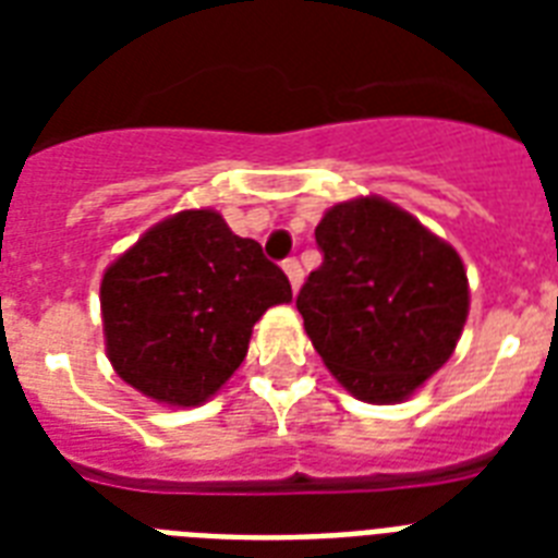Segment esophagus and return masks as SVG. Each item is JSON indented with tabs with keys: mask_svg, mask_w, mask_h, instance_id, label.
I'll use <instances>...</instances> for the list:
<instances>
[{
	"mask_svg": "<svg viewBox=\"0 0 558 558\" xmlns=\"http://www.w3.org/2000/svg\"><path fill=\"white\" fill-rule=\"evenodd\" d=\"M283 271H287L289 283H292V289H301V283H304V269H301V263L295 260V257H289V260H283Z\"/></svg>",
	"mask_w": 558,
	"mask_h": 558,
	"instance_id": "1",
	"label": "esophagus"
}]
</instances>
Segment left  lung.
Returning <instances> with one entry per match:
<instances>
[{"instance_id": "obj_1", "label": "left lung", "mask_w": 558, "mask_h": 558, "mask_svg": "<svg viewBox=\"0 0 558 558\" xmlns=\"http://www.w3.org/2000/svg\"><path fill=\"white\" fill-rule=\"evenodd\" d=\"M315 243L324 263L295 301L313 348L353 397L402 402L449 362L463 332L460 254L379 196L332 205Z\"/></svg>"}]
</instances>
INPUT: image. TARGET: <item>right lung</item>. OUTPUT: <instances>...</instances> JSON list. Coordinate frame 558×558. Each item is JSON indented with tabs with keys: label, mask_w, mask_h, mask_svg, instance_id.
<instances>
[{
	"label": "right lung",
	"mask_w": 558,
	"mask_h": 558,
	"mask_svg": "<svg viewBox=\"0 0 558 558\" xmlns=\"http://www.w3.org/2000/svg\"><path fill=\"white\" fill-rule=\"evenodd\" d=\"M289 278L217 210L153 226L100 280L107 356L126 385L165 405H202L248 353L252 327L289 304Z\"/></svg>",
	"instance_id": "obj_1"
}]
</instances>
